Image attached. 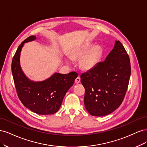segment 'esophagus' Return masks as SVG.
<instances>
[{
  "label": "esophagus",
  "mask_w": 147,
  "mask_h": 147,
  "mask_svg": "<svg viewBox=\"0 0 147 147\" xmlns=\"http://www.w3.org/2000/svg\"><path fill=\"white\" fill-rule=\"evenodd\" d=\"M75 83H77V84H78L79 83H80V78L78 77L76 79H75Z\"/></svg>",
  "instance_id": "esophagus-1"
}]
</instances>
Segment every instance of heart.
<instances>
[{
  "instance_id": "b5f03b06",
  "label": "heart",
  "mask_w": 147,
  "mask_h": 147,
  "mask_svg": "<svg viewBox=\"0 0 147 147\" xmlns=\"http://www.w3.org/2000/svg\"><path fill=\"white\" fill-rule=\"evenodd\" d=\"M91 47L90 43H84L74 50L70 56L72 59L82 57L80 66L84 70H91L95 68L102 57V48L99 46Z\"/></svg>"
}]
</instances>
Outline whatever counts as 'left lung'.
Returning a JSON list of instances; mask_svg holds the SVG:
<instances>
[{"label":"left lung","mask_w":147,"mask_h":147,"mask_svg":"<svg viewBox=\"0 0 147 147\" xmlns=\"http://www.w3.org/2000/svg\"><path fill=\"white\" fill-rule=\"evenodd\" d=\"M130 75L129 57L121 43L115 41L105 61L80 76L85 89L84 104L89 113L102 117L118 109L125 96Z\"/></svg>","instance_id":"8db88e82"}]
</instances>
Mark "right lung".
Wrapping results in <instances>:
<instances>
[{"label":"right lung","mask_w":147,"mask_h":147,"mask_svg":"<svg viewBox=\"0 0 147 147\" xmlns=\"http://www.w3.org/2000/svg\"><path fill=\"white\" fill-rule=\"evenodd\" d=\"M36 36H30L18 48L11 63V72L18 96L26 108L38 115H51L59 110L64 97L72 86L78 74L55 73L50 78L42 82L30 80L22 70L20 55L26 42L33 41Z\"/></svg>","instance_id":"right-lung-1"}]
</instances>
